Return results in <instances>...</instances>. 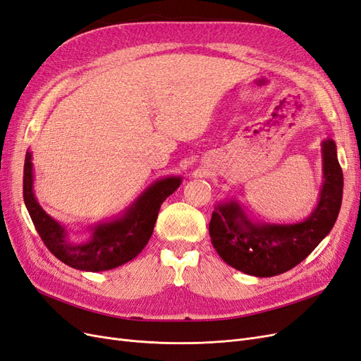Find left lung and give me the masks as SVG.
I'll use <instances>...</instances> for the list:
<instances>
[{"mask_svg": "<svg viewBox=\"0 0 361 361\" xmlns=\"http://www.w3.org/2000/svg\"><path fill=\"white\" fill-rule=\"evenodd\" d=\"M324 185L319 202L301 223H253L236 202L215 206L209 235L220 257L256 277L279 276L297 267L330 233L343 195V173L331 138L322 141Z\"/></svg>", "mask_w": 361, "mask_h": 361, "instance_id": "obj_1", "label": "left lung"}]
</instances>
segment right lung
<instances>
[{
  "instance_id": "add662e5",
  "label": "right lung",
  "mask_w": 361,
  "mask_h": 361,
  "mask_svg": "<svg viewBox=\"0 0 361 361\" xmlns=\"http://www.w3.org/2000/svg\"><path fill=\"white\" fill-rule=\"evenodd\" d=\"M180 182L179 176H171L152 183L122 216L94 226L89 241L73 244L68 241L64 227L42 209L32 192V164L27 152L24 202L43 244L54 256L75 269L97 272L117 268L141 253L154 232L162 202L180 187Z\"/></svg>"
}]
</instances>
